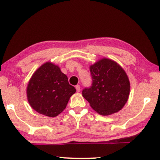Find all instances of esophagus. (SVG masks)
I'll return each mask as SVG.
<instances>
[{
    "label": "esophagus",
    "instance_id": "obj_1",
    "mask_svg": "<svg viewBox=\"0 0 160 160\" xmlns=\"http://www.w3.org/2000/svg\"><path fill=\"white\" fill-rule=\"evenodd\" d=\"M75 89H76V91L78 92H79L80 91V85H77L76 86H75Z\"/></svg>",
    "mask_w": 160,
    "mask_h": 160
}]
</instances>
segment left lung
<instances>
[{
	"instance_id": "left-lung-1",
	"label": "left lung",
	"mask_w": 160,
	"mask_h": 160,
	"mask_svg": "<svg viewBox=\"0 0 160 160\" xmlns=\"http://www.w3.org/2000/svg\"><path fill=\"white\" fill-rule=\"evenodd\" d=\"M92 85L83 89L82 96L94 110L103 116L120 111L128 99L130 82L116 62L103 58L90 68Z\"/></svg>"
}]
</instances>
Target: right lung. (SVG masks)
Here are the masks:
<instances>
[{
  "instance_id": "add662e5",
  "label": "right lung",
  "mask_w": 160,
  "mask_h": 160,
  "mask_svg": "<svg viewBox=\"0 0 160 160\" xmlns=\"http://www.w3.org/2000/svg\"><path fill=\"white\" fill-rule=\"evenodd\" d=\"M75 91L66 75L57 66L49 62L37 70L27 88L30 106L48 117H55L63 112Z\"/></svg>"
}]
</instances>
